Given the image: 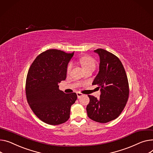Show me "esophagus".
Returning <instances> with one entry per match:
<instances>
[{
  "instance_id": "1",
  "label": "esophagus",
  "mask_w": 153,
  "mask_h": 153,
  "mask_svg": "<svg viewBox=\"0 0 153 153\" xmlns=\"http://www.w3.org/2000/svg\"><path fill=\"white\" fill-rule=\"evenodd\" d=\"M77 98H80L81 97L83 96L82 94H80V93H77Z\"/></svg>"
}]
</instances>
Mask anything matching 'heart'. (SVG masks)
I'll return each mask as SVG.
<instances>
[{
    "instance_id": "b5f03b06",
    "label": "heart",
    "mask_w": 153,
    "mask_h": 153,
    "mask_svg": "<svg viewBox=\"0 0 153 153\" xmlns=\"http://www.w3.org/2000/svg\"><path fill=\"white\" fill-rule=\"evenodd\" d=\"M80 63L82 65V68L84 69H87L89 68H95V62L93 58H91V56H82L80 59ZM73 67V63H69L67 67V73H69L71 69H72Z\"/></svg>"
}]
</instances>
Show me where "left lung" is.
<instances>
[{"mask_svg": "<svg viewBox=\"0 0 153 153\" xmlns=\"http://www.w3.org/2000/svg\"><path fill=\"white\" fill-rule=\"evenodd\" d=\"M94 52L100 57V65L92 85L99 86L101 94L99 99L88 95L90 102L86 109L90 119L106 123L116 119L127 103L129 95L128 79L124 68L116 56L102 48Z\"/></svg>", "mask_w": 153, "mask_h": 153, "instance_id": "1", "label": "left lung"}]
</instances>
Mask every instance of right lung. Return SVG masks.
Masks as SVG:
<instances>
[{"label": "right lung", "mask_w": 153, "mask_h": 153, "mask_svg": "<svg viewBox=\"0 0 153 153\" xmlns=\"http://www.w3.org/2000/svg\"><path fill=\"white\" fill-rule=\"evenodd\" d=\"M74 55L56 49L38 55L30 66L26 78V94L34 113L50 125H59L70 116L71 106L77 98L76 93L65 94L58 83L66 78L67 67Z\"/></svg>", "instance_id": "obj_1"}]
</instances>
